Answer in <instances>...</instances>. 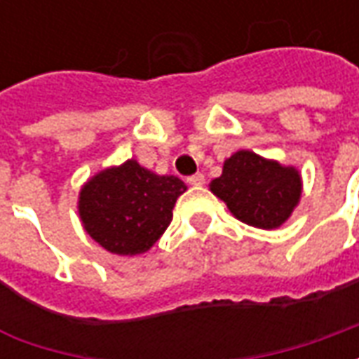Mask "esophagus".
Listing matches in <instances>:
<instances>
[{
    "instance_id": "1",
    "label": "esophagus",
    "mask_w": 359,
    "mask_h": 359,
    "mask_svg": "<svg viewBox=\"0 0 359 359\" xmlns=\"http://www.w3.org/2000/svg\"><path fill=\"white\" fill-rule=\"evenodd\" d=\"M187 182L188 184H192V187H200V184L205 182V177H203L202 172H196V175H192V177H188Z\"/></svg>"
}]
</instances>
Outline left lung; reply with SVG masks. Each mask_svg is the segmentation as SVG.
<instances>
[{
  "label": "left lung",
  "instance_id": "1",
  "mask_svg": "<svg viewBox=\"0 0 359 359\" xmlns=\"http://www.w3.org/2000/svg\"><path fill=\"white\" fill-rule=\"evenodd\" d=\"M210 190L242 223L271 231L283 225L300 202L302 177L294 167L241 149L223 163Z\"/></svg>",
  "mask_w": 359,
  "mask_h": 359
}]
</instances>
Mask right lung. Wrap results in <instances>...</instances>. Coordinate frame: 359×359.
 Wrapping results in <instances>:
<instances>
[{
	"label": "right lung",
	"mask_w": 359,
	"mask_h": 359,
	"mask_svg": "<svg viewBox=\"0 0 359 359\" xmlns=\"http://www.w3.org/2000/svg\"><path fill=\"white\" fill-rule=\"evenodd\" d=\"M187 184L156 175L136 159L103 169L82 187L79 215L84 231L117 256L148 252L171 225L172 208Z\"/></svg>",
	"instance_id": "1"
}]
</instances>
